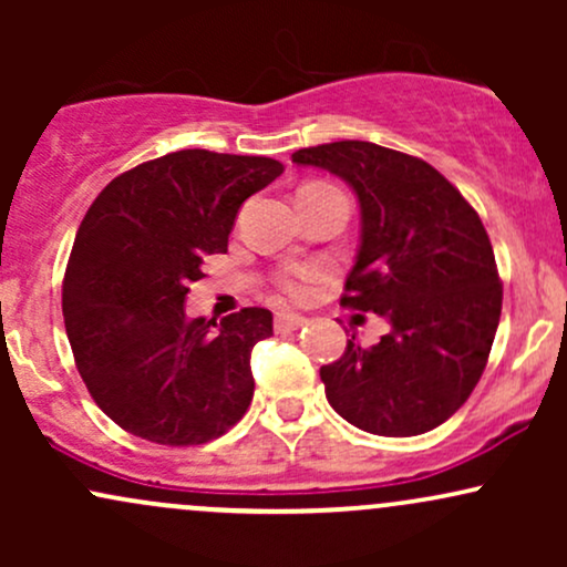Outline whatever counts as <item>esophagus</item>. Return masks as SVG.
Segmentation results:
<instances>
[{
  "label": "esophagus",
  "mask_w": 567,
  "mask_h": 567,
  "mask_svg": "<svg viewBox=\"0 0 567 567\" xmlns=\"http://www.w3.org/2000/svg\"><path fill=\"white\" fill-rule=\"evenodd\" d=\"M306 324V317L292 315V311H277L275 317V330L277 333H288V330H298Z\"/></svg>",
  "instance_id": "esophagus-1"
}]
</instances>
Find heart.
Returning <instances> with one entry per match:
<instances>
[{
  "label": "heart",
  "instance_id": "heart-1",
  "mask_svg": "<svg viewBox=\"0 0 567 567\" xmlns=\"http://www.w3.org/2000/svg\"><path fill=\"white\" fill-rule=\"evenodd\" d=\"M317 275H320L317 266H292V269H288L279 277V285H282L290 296H303V292L309 290V285L317 279Z\"/></svg>",
  "mask_w": 567,
  "mask_h": 567
}]
</instances>
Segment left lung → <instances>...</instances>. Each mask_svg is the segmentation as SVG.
Listing matches in <instances>:
<instances>
[{
	"mask_svg": "<svg viewBox=\"0 0 567 567\" xmlns=\"http://www.w3.org/2000/svg\"><path fill=\"white\" fill-rule=\"evenodd\" d=\"M292 162L357 194L360 250L341 301L389 322L379 343L351 336L341 360L320 368L324 396L381 437L440 426L470 400L498 328L504 290L483 220L429 162L379 143H322Z\"/></svg>",
	"mask_w": 567,
	"mask_h": 567,
	"instance_id": "1",
	"label": "left lung"
}]
</instances>
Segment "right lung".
<instances>
[{
    "instance_id": "obj_1",
    "label": "right lung",
    "mask_w": 567,
    "mask_h": 567,
    "mask_svg": "<svg viewBox=\"0 0 567 567\" xmlns=\"http://www.w3.org/2000/svg\"><path fill=\"white\" fill-rule=\"evenodd\" d=\"M285 167L269 157L184 148L143 162L97 194L63 277V320L95 405L135 437L186 447L220 437L250 408V351L271 311L186 315L202 261L226 252L239 207Z\"/></svg>"
}]
</instances>
